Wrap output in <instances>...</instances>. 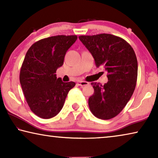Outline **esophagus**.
Masks as SVG:
<instances>
[{
	"label": "esophagus",
	"instance_id": "34e87169",
	"mask_svg": "<svg viewBox=\"0 0 158 158\" xmlns=\"http://www.w3.org/2000/svg\"><path fill=\"white\" fill-rule=\"evenodd\" d=\"M88 84H89V82H86V81H79L77 82V85L81 86L88 85Z\"/></svg>",
	"mask_w": 158,
	"mask_h": 158
}]
</instances>
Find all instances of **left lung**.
I'll return each mask as SVG.
<instances>
[{
	"label": "left lung",
	"mask_w": 158,
	"mask_h": 158,
	"mask_svg": "<svg viewBox=\"0 0 158 158\" xmlns=\"http://www.w3.org/2000/svg\"><path fill=\"white\" fill-rule=\"evenodd\" d=\"M90 52L96 67L108 72V82L102 86L92 82L94 93L89 98L91 113L98 118L109 120L124 109L135 90L138 61L133 49L125 40L110 34L79 37Z\"/></svg>",
	"instance_id": "8db88e82"
}]
</instances>
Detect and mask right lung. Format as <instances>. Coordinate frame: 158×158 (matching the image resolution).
<instances>
[{"label":"right lung","instance_id":"add662e5","mask_svg":"<svg viewBox=\"0 0 158 158\" xmlns=\"http://www.w3.org/2000/svg\"><path fill=\"white\" fill-rule=\"evenodd\" d=\"M77 35H56L32 44L25 55L20 72V82L30 110L44 119L57 115L74 81L56 79V71L64 63L66 52Z\"/></svg>","mask_w":158,"mask_h":158}]
</instances>
